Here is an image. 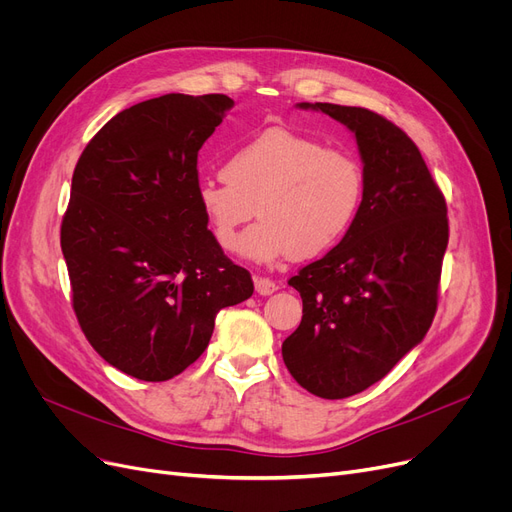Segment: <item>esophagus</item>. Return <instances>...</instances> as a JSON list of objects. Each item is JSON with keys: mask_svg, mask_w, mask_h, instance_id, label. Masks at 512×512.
<instances>
[{"mask_svg": "<svg viewBox=\"0 0 512 512\" xmlns=\"http://www.w3.org/2000/svg\"><path fill=\"white\" fill-rule=\"evenodd\" d=\"M255 290L259 294H263V297H267V294H272V292L278 290V284L274 280H270V278H257L255 280Z\"/></svg>", "mask_w": 512, "mask_h": 512, "instance_id": "1", "label": "esophagus"}]
</instances>
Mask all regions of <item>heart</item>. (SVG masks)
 <instances>
[{
  "instance_id": "heart-1",
  "label": "heart",
  "mask_w": 512,
  "mask_h": 512,
  "mask_svg": "<svg viewBox=\"0 0 512 512\" xmlns=\"http://www.w3.org/2000/svg\"><path fill=\"white\" fill-rule=\"evenodd\" d=\"M365 191L361 161L346 149L286 126H272L236 145L224 176L197 186V203L215 238L257 263L297 255L311 259L330 251L351 230Z\"/></svg>"
}]
</instances>
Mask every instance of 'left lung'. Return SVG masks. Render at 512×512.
<instances>
[{
	"label": "left lung",
	"instance_id": "8db88e82",
	"mask_svg": "<svg viewBox=\"0 0 512 512\" xmlns=\"http://www.w3.org/2000/svg\"><path fill=\"white\" fill-rule=\"evenodd\" d=\"M299 107L355 132L365 174L351 230L288 280L301 292L303 319L282 344L284 363L305 390L338 400L380 382L432 326L448 245L446 199L394 122L365 107Z\"/></svg>",
	"mask_w": 512,
	"mask_h": 512
}]
</instances>
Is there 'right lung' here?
Here are the masks:
<instances>
[{"label":"right lung","mask_w":512,"mask_h":512,"mask_svg":"<svg viewBox=\"0 0 512 512\" xmlns=\"http://www.w3.org/2000/svg\"><path fill=\"white\" fill-rule=\"evenodd\" d=\"M232 105L220 93L141 101L107 122L74 168L60 230L72 309L95 351L137 380L182 373L220 309L253 294L197 203L199 149Z\"/></svg>","instance_id":"right-lung-1"}]
</instances>
